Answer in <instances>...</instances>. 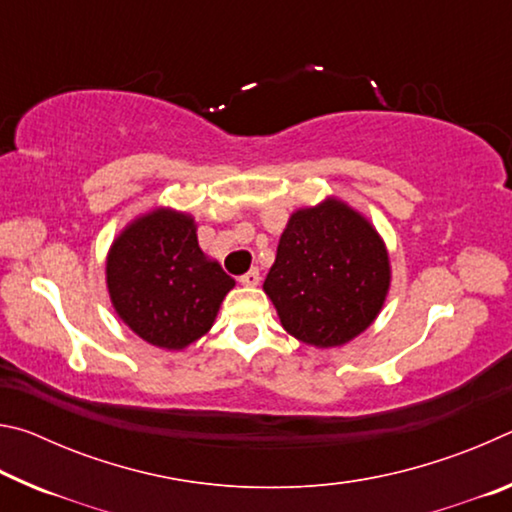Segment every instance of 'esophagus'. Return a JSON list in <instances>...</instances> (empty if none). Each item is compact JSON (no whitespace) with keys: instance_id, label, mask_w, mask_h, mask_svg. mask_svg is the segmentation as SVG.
Wrapping results in <instances>:
<instances>
[{"instance_id":"34e87169","label":"esophagus","mask_w":512,"mask_h":512,"mask_svg":"<svg viewBox=\"0 0 512 512\" xmlns=\"http://www.w3.org/2000/svg\"><path fill=\"white\" fill-rule=\"evenodd\" d=\"M239 282L244 284V287H257V284H259V271H257V268H253V271H248L246 275H241Z\"/></svg>"}]
</instances>
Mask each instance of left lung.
<instances>
[{
	"label": "left lung",
	"mask_w": 512,
	"mask_h": 512,
	"mask_svg": "<svg viewBox=\"0 0 512 512\" xmlns=\"http://www.w3.org/2000/svg\"><path fill=\"white\" fill-rule=\"evenodd\" d=\"M391 277L388 248L368 216L327 196L289 216L264 293L287 334L329 350L375 323Z\"/></svg>",
	"instance_id": "8db88e82"
}]
</instances>
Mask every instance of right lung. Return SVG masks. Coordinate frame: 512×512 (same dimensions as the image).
<instances>
[{
    "label": "right lung",
    "mask_w": 512,
    "mask_h": 512,
    "mask_svg": "<svg viewBox=\"0 0 512 512\" xmlns=\"http://www.w3.org/2000/svg\"><path fill=\"white\" fill-rule=\"evenodd\" d=\"M196 219L158 205L112 239L106 287L112 309L155 348L180 352L210 332L235 280L198 246Z\"/></svg>",
    "instance_id": "add662e5"
}]
</instances>
